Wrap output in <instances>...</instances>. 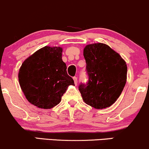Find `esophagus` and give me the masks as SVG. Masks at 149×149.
Instances as JSON below:
<instances>
[{
	"instance_id": "34e87169",
	"label": "esophagus",
	"mask_w": 149,
	"mask_h": 149,
	"mask_svg": "<svg viewBox=\"0 0 149 149\" xmlns=\"http://www.w3.org/2000/svg\"><path fill=\"white\" fill-rule=\"evenodd\" d=\"M73 79H74V84H75V85L77 84V82H78V81H77V77H73Z\"/></svg>"
}]
</instances>
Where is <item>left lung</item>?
<instances>
[{
  "instance_id": "obj_1",
  "label": "left lung",
  "mask_w": 149,
  "mask_h": 149,
  "mask_svg": "<svg viewBox=\"0 0 149 149\" xmlns=\"http://www.w3.org/2000/svg\"><path fill=\"white\" fill-rule=\"evenodd\" d=\"M84 56L88 82L79 86L82 99L95 109L109 107L118 98L126 84V62L104 43L86 45Z\"/></svg>"
}]
</instances>
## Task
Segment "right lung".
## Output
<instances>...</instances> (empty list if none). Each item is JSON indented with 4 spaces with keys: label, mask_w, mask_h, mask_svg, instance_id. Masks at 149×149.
Here are the masks:
<instances>
[{
    "label": "right lung",
    "mask_w": 149,
    "mask_h": 149,
    "mask_svg": "<svg viewBox=\"0 0 149 149\" xmlns=\"http://www.w3.org/2000/svg\"><path fill=\"white\" fill-rule=\"evenodd\" d=\"M63 48L45 46L30 56L19 68V81L26 98L41 109L58 104L72 78L62 60Z\"/></svg>",
    "instance_id": "right-lung-1"
}]
</instances>
